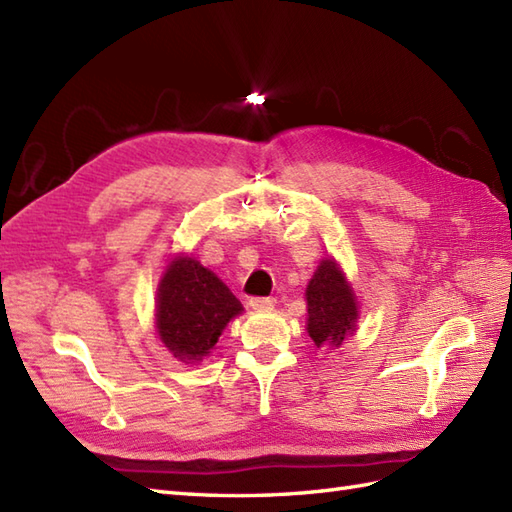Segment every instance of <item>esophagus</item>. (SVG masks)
Here are the masks:
<instances>
[{"instance_id": "1", "label": "esophagus", "mask_w": 512, "mask_h": 512, "mask_svg": "<svg viewBox=\"0 0 512 512\" xmlns=\"http://www.w3.org/2000/svg\"><path fill=\"white\" fill-rule=\"evenodd\" d=\"M248 303H251L255 312H268V310H272V307H275V299H272V296H253V299Z\"/></svg>"}]
</instances>
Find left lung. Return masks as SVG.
Here are the masks:
<instances>
[{
  "instance_id": "1",
  "label": "left lung",
  "mask_w": 512,
  "mask_h": 512,
  "mask_svg": "<svg viewBox=\"0 0 512 512\" xmlns=\"http://www.w3.org/2000/svg\"><path fill=\"white\" fill-rule=\"evenodd\" d=\"M307 296V334L316 347L342 344L358 320V303L351 285L344 281L336 261L323 259L305 290Z\"/></svg>"
}]
</instances>
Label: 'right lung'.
<instances>
[{"instance_id": "right-lung-1", "label": "right lung", "mask_w": 512, "mask_h": 512, "mask_svg": "<svg viewBox=\"0 0 512 512\" xmlns=\"http://www.w3.org/2000/svg\"><path fill=\"white\" fill-rule=\"evenodd\" d=\"M242 312V303L211 270L192 257H176L157 292V331L181 362H198Z\"/></svg>"}]
</instances>
